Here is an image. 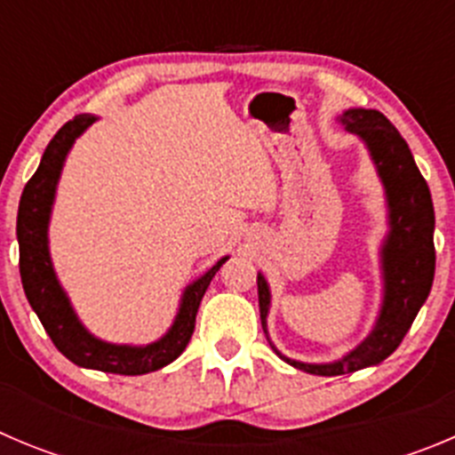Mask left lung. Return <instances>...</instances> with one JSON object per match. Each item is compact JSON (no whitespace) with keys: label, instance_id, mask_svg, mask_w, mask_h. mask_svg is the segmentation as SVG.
<instances>
[{"label":"left lung","instance_id":"left-lung-1","mask_svg":"<svg viewBox=\"0 0 455 455\" xmlns=\"http://www.w3.org/2000/svg\"><path fill=\"white\" fill-rule=\"evenodd\" d=\"M347 132L362 137L371 150L379 177L384 181L390 211V233L384 251V305L377 325L362 346L334 363H300L275 355L283 362L312 375H346L362 368L381 363L393 355L402 339L413 325L419 307L427 300L435 274V247H433V213L431 190L422 172L415 165L409 143L395 130L393 123L377 109H347L339 116ZM258 303H260L262 330L267 332L269 312V287L258 274Z\"/></svg>","mask_w":455,"mask_h":455}]
</instances>
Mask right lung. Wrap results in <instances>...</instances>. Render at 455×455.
Instances as JSON below:
<instances>
[{
  "label": "right lung",
  "instance_id": "1",
  "mask_svg": "<svg viewBox=\"0 0 455 455\" xmlns=\"http://www.w3.org/2000/svg\"><path fill=\"white\" fill-rule=\"evenodd\" d=\"M93 121H96V116L78 114L55 132V137L51 139L44 155H42L36 175L24 186L20 208H17L20 275H22L24 294H27L31 307L36 309L40 323L44 325L53 346L69 362H74L76 366L92 368V371L114 372V375H146V372L168 366L186 350L190 337H193L199 303H202L213 275L227 262V258H222L202 278L188 285V290L184 291V299H181L175 323L156 343H150L146 347L112 346V343L93 339L80 325L65 291L58 285L53 267H51L49 247H46V227H49L55 184L60 177L67 152L74 146L76 137H80Z\"/></svg>",
  "mask_w": 455,
  "mask_h": 455
}]
</instances>
